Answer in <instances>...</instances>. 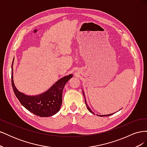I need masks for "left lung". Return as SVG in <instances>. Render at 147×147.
<instances>
[{
    "label": "left lung",
    "instance_id": "left-lung-1",
    "mask_svg": "<svg viewBox=\"0 0 147 147\" xmlns=\"http://www.w3.org/2000/svg\"><path fill=\"white\" fill-rule=\"evenodd\" d=\"M82 92H83V96H84V92L82 91ZM84 101H85V104H86V106L87 107V109H88V110L90 111V112H91V113H92V114H94V113L92 112V111L90 109V108L89 107V106H88V105L87 104V102H86V99H85V97H84ZM113 113H111V114H109V115H97V116H99V117H108V116H110V115H112V114H113Z\"/></svg>",
    "mask_w": 147,
    "mask_h": 147
}]
</instances>
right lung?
Here are the masks:
<instances>
[{"label":"right lung","mask_w":147,"mask_h":147,"mask_svg":"<svg viewBox=\"0 0 147 147\" xmlns=\"http://www.w3.org/2000/svg\"><path fill=\"white\" fill-rule=\"evenodd\" d=\"M13 61L11 65V84L15 94L21 105L31 113L40 117H51L58 112L63 102L64 86L73 77V75L70 74L61 78L42 94L37 96L26 95L20 92L15 86L13 72Z\"/></svg>","instance_id":"right-lung-1"}]
</instances>
